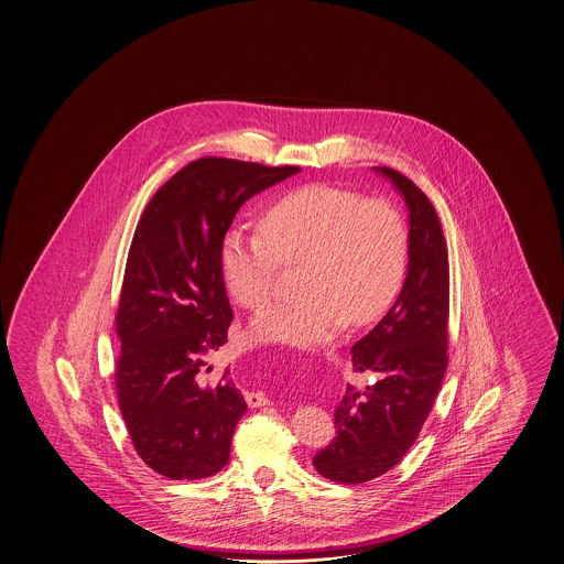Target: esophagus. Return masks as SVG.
Wrapping results in <instances>:
<instances>
[{
	"label": "esophagus",
	"instance_id": "34e87169",
	"mask_svg": "<svg viewBox=\"0 0 564 564\" xmlns=\"http://www.w3.org/2000/svg\"><path fill=\"white\" fill-rule=\"evenodd\" d=\"M245 402L249 408H263L270 405V400L263 393H245Z\"/></svg>",
	"mask_w": 564,
	"mask_h": 564
}]
</instances>
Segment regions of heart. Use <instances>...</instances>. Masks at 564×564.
Returning <instances> with one entry per match:
<instances>
[{
  "label": "heart",
  "instance_id": "obj_1",
  "mask_svg": "<svg viewBox=\"0 0 564 564\" xmlns=\"http://www.w3.org/2000/svg\"><path fill=\"white\" fill-rule=\"evenodd\" d=\"M259 228L230 226L220 241V272L230 296L259 311L274 299L280 270L301 265L306 294L258 315L259 339L325 341L348 322H377L402 290L410 239L402 214L386 199L306 185L263 209Z\"/></svg>",
  "mask_w": 564,
  "mask_h": 564
}]
</instances>
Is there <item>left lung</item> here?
<instances>
[{"instance_id": "left-lung-1", "label": "left lung", "mask_w": 564, "mask_h": 564, "mask_svg": "<svg viewBox=\"0 0 564 564\" xmlns=\"http://www.w3.org/2000/svg\"><path fill=\"white\" fill-rule=\"evenodd\" d=\"M410 209V263L398 301L352 346L356 372H375L365 389L348 386L336 408V438L313 457L323 478L362 484L402 462L433 410L447 370L449 256L436 209L414 181L375 166Z\"/></svg>"}]
</instances>
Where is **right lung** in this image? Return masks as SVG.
I'll return each instance as SVG.
<instances>
[{"mask_svg": "<svg viewBox=\"0 0 564 564\" xmlns=\"http://www.w3.org/2000/svg\"><path fill=\"white\" fill-rule=\"evenodd\" d=\"M299 171L197 159L162 185L135 226L115 315V387L133 449L171 480L208 478L228 464L247 403L230 370L204 377L232 322L220 241L249 197Z\"/></svg>", "mask_w": 564, "mask_h": 564, "instance_id": "add662e5", "label": "right lung"}]
</instances>
